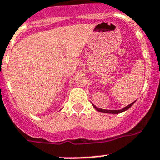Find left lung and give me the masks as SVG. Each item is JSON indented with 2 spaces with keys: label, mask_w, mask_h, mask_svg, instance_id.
<instances>
[{
  "label": "left lung",
  "mask_w": 160,
  "mask_h": 160,
  "mask_svg": "<svg viewBox=\"0 0 160 160\" xmlns=\"http://www.w3.org/2000/svg\"><path fill=\"white\" fill-rule=\"evenodd\" d=\"M134 103V102L132 103H131V104H129V105H128L127 107H125L124 108H123L122 110H104V109H100V108H98V107H96L94 105L93 106V107H94L95 109L97 110V111H100V112H104V113H110V114H118V113H121V112H123V111H126V110H128L129 107H131L132 106V104Z\"/></svg>",
  "instance_id": "left-lung-1"
}]
</instances>
